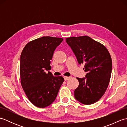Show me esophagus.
<instances>
[{
	"label": "esophagus",
	"instance_id": "34e87169",
	"mask_svg": "<svg viewBox=\"0 0 127 127\" xmlns=\"http://www.w3.org/2000/svg\"><path fill=\"white\" fill-rule=\"evenodd\" d=\"M64 79L65 81H67L68 80H69L70 79V77L68 76H64Z\"/></svg>",
	"mask_w": 127,
	"mask_h": 127
}]
</instances>
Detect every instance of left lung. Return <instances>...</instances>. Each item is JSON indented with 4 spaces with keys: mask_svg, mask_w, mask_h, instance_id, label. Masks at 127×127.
I'll use <instances>...</instances> for the list:
<instances>
[{
    "mask_svg": "<svg viewBox=\"0 0 127 127\" xmlns=\"http://www.w3.org/2000/svg\"><path fill=\"white\" fill-rule=\"evenodd\" d=\"M67 42L78 63H84L85 78L76 79L79 85L74 91L77 100L85 105L95 103L104 95L109 84L112 59L109 51L101 43L88 36L69 37Z\"/></svg>",
    "mask_w": 127,
    "mask_h": 127,
    "instance_id": "8db88e82",
    "label": "left lung"
}]
</instances>
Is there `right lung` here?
I'll return each instance as SVG.
<instances>
[{
	"mask_svg": "<svg viewBox=\"0 0 127 127\" xmlns=\"http://www.w3.org/2000/svg\"><path fill=\"white\" fill-rule=\"evenodd\" d=\"M61 37L43 36L29 42L20 58L21 86L32 104L40 108L55 101L61 85L62 76H54L50 70L51 60L56 47L63 41Z\"/></svg>",
	"mask_w": 127,
	"mask_h": 127,
	"instance_id": "add662e5",
	"label": "right lung"
}]
</instances>
